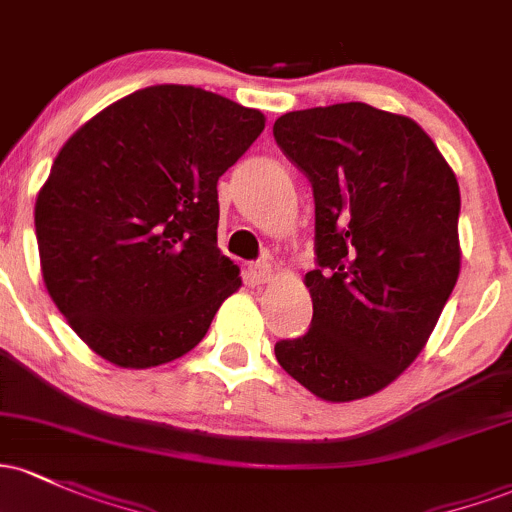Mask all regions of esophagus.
<instances>
[{
    "instance_id": "34e87169",
    "label": "esophagus",
    "mask_w": 512,
    "mask_h": 512,
    "mask_svg": "<svg viewBox=\"0 0 512 512\" xmlns=\"http://www.w3.org/2000/svg\"><path fill=\"white\" fill-rule=\"evenodd\" d=\"M247 277H250L252 284H265L272 277V265L269 262H252L247 267Z\"/></svg>"
}]
</instances>
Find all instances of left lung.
Masks as SVG:
<instances>
[{"label":"left lung","instance_id":"8db88e82","mask_svg":"<svg viewBox=\"0 0 512 512\" xmlns=\"http://www.w3.org/2000/svg\"><path fill=\"white\" fill-rule=\"evenodd\" d=\"M274 140L316 204L313 320L274 355L323 401H355L420 355L457 284V177L418 123L362 101L289 111Z\"/></svg>","mask_w":512,"mask_h":512}]
</instances>
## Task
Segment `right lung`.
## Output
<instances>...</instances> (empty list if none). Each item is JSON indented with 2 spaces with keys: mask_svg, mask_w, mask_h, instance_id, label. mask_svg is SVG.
I'll use <instances>...</instances> for the list:
<instances>
[{
  "mask_svg": "<svg viewBox=\"0 0 512 512\" xmlns=\"http://www.w3.org/2000/svg\"><path fill=\"white\" fill-rule=\"evenodd\" d=\"M265 128L221 94L157 84L63 145L36 199L43 282L106 362L145 369L204 340L240 269L218 250V177Z\"/></svg>",
  "mask_w": 512,
  "mask_h": 512,
  "instance_id": "1",
  "label": "right lung"
}]
</instances>
